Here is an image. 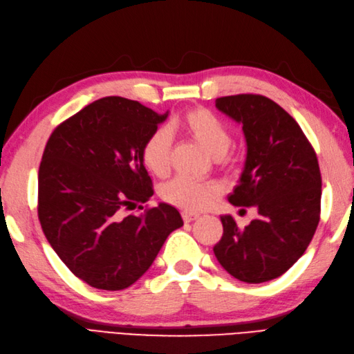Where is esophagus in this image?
<instances>
[{
    "mask_svg": "<svg viewBox=\"0 0 354 354\" xmlns=\"http://www.w3.org/2000/svg\"><path fill=\"white\" fill-rule=\"evenodd\" d=\"M197 218H198L197 214H192V213H189V212H184V213H182V220H184L185 223H191V221L197 220Z\"/></svg>",
    "mask_w": 354,
    "mask_h": 354,
    "instance_id": "esophagus-1",
    "label": "esophagus"
}]
</instances>
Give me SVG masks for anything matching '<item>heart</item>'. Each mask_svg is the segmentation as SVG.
I'll return each mask as SVG.
<instances>
[{"instance_id":"heart-1","label":"heart","mask_w":354,"mask_h":354,"mask_svg":"<svg viewBox=\"0 0 354 354\" xmlns=\"http://www.w3.org/2000/svg\"><path fill=\"white\" fill-rule=\"evenodd\" d=\"M179 127L214 157L223 156L232 144L227 127L213 112L197 108L179 118ZM172 157V134L166 127L154 129L141 147V162L150 174L163 178L170 170ZM221 194L216 180L198 182L187 176H176L163 187L162 198L185 212L198 213L210 207Z\"/></svg>"}]
</instances>
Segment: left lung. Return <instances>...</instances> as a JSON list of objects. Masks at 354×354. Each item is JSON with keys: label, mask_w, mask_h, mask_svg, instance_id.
<instances>
[{"label": "left lung", "mask_w": 354, "mask_h": 354, "mask_svg": "<svg viewBox=\"0 0 354 354\" xmlns=\"http://www.w3.org/2000/svg\"><path fill=\"white\" fill-rule=\"evenodd\" d=\"M216 106L242 124L248 146L229 201L257 207L258 217L241 229L221 216L223 236L213 251L234 279L264 283L289 270L315 234L322 185L317 153L295 118L263 95L218 97Z\"/></svg>", "instance_id": "1"}]
</instances>
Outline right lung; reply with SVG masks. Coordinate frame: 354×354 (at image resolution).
Segmentation results:
<instances>
[{"label": "right lung", "instance_id": "1", "mask_svg": "<svg viewBox=\"0 0 354 354\" xmlns=\"http://www.w3.org/2000/svg\"><path fill=\"white\" fill-rule=\"evenodd\" d=\"M166 116L136 100L102 97L61 122L46 142L37 178L39 221L62 263L95 289L134 284L184 225L165 203L126 214L137 203L142 209L154 192L141 147Z\"/></svg>", "mask_w": 354, "mask_h": 354}]
</instances>
